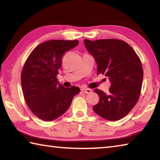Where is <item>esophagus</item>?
Returning <instances> with one entry per match:
<instances>
[{"label":"esophagus","instance_id":"obj_1","mask_svg":"<svg viewBox=\"0 0 160 160\" xmlns=\"http://www.w3.org/2000/svg\"><path fill=\"white\" fill-rule=\"evenodd\" d=\"M81 91H82V92L85 94H90L92 92V90H90V89H88V88L81 89Z\"/></svg>","mask_w":160,"mask_h":160}]
</instances>
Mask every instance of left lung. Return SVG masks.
I'll use <instances>...</instances> for the list:
<instances>
[{
  "instance_id": "obj_1",
  "label": "left lung",
  "mask_w": 160,
  "mask_h": 160,
  "mask_svg": "<svg viewBox=\"0 0 160 160\" xmlns=\"http://www.w3.org/2000/svg\"><path fill=\"white\" fill-rule=\"evenodd\" d=\"M84 44L96 61L97 75L104 74L112 85L108 94L94 90L99 101L93 110L107 120H119L138 100L143 79L141 61L131 46L121 40L85 39Z\"/></svg>"
}]
</instances>
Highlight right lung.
I'll use <instances>...</instances> for the list:
<instances>
[{"mask_svg":"<svg viewBox=\"0 0 160 160\" xmlns=\"http://www.w3.org/2000/svg\"><path fill=\"white\" fill-rule=\"evenodd\" d=\"M79 44V41L50 40L32 51L21 75L23 94L28 107L38 118L51 121L63 115L80 88H66L56 78L62 56Z\"/></svg>","mask_w":160,"mask_h":160,"instance_id":"right-lung-1","label":"right lung"}]
</instances>
